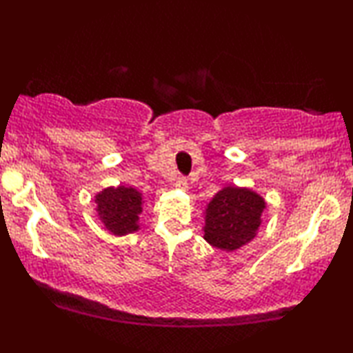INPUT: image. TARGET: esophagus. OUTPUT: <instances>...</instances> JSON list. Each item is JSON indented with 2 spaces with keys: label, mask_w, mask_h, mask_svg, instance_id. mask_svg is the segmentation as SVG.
I'll return each instance as SVG.
<instances>
[{
  "label": "esophagus",
  "mask_w": 353,
  "mask_h": 353,
  "mask_svg": "<svg viewBox=\"0 0 353 353\" xmlns=\"http://www.w3.org/2000/svg\"><path fill=\"white\" fill-rule=\"evenodd\" d=\"M188 185H190V183H188L185 176H180L175 180V188H178V190H188Z\"/></svg>",
  "instance_id": "34e87169"
}]
</instances>
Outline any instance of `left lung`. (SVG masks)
<instances>
[{"instance_id": "obj_1", "label": "left lung", "mask_w": 353, "mask_h": 353, "mask_svg": "<svg viewBox=\"0 0 353 353\" xmlns=\"http://www.w3.org/2000/svg\"><path fill=\"white\" fill-rule=\"evenodd\" d=\"M267 202L249 188L225 186L204 210V239L212 248L234 252L257 236Z\"/></svg>"}]
</instances>
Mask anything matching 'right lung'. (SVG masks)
Returning a JSON list of instances; mask_svg holds the SVG:
<instances>
[{
	"label": "right lung",
	"mask_w": 353,
	"mask_h": 353,
	"mask_svg": "<svg viewBox=\"0 0 353 353\" xmlns=\"http://www.w3.org/2000/svg\"><path fill=\"white\" fill-rule=\"evenodd\" d=\"M96 214L114 236H127L139 230L143 194L132 186H109L94 196Z\"/></svg>",
	"instance_id": "obj_1"
}]
</instances>
